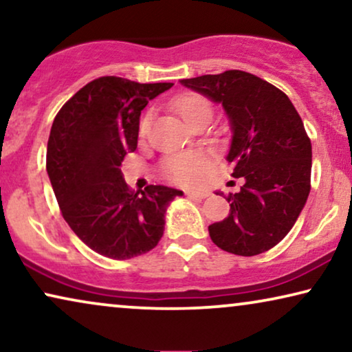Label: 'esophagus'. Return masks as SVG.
<instances>
[{"label":"esophagus","mask_w":352,"mask_h":352,"mask_svg":"<svg viewBox=\"0 0 352 352\" xmlns=\"http://www.w3.org/2000/svg\"><path fill=\"white\" fill-rule=\"evenodd\" d=\"M186 195H187V199L200 200V199H206L210 194L206 190H186Z\"/></svg>","instance_id":"esophagus-1"}]
</instances>
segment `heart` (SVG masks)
Here are the masks:
<instances>
[{
    "label": "heart",
    "instance_id": "1",
    "mask_svg": "<svg viewBox=\"0 0 352 352\" xmlns=\"http://www.w3.org/2000/svg\"><path fill=\"white\" fill-rule=\"evenodd\" d=\"M173 107L177 113L181 115L182 120L189 124L194 123L200 115L210 113L211 107L208 100L197 94H182L173 102ZM152 115L147 113L146 117L141 120V126H139V133L141 136H146L148 128H151ZM208 168V158L200 152H190L182 153V155L170 157L163 165V171L168 179L181 182V184H195L204 177V173Z\"/></svg>",
    "mask_w": 352,
    "mask_h": 352
}]
</instances>
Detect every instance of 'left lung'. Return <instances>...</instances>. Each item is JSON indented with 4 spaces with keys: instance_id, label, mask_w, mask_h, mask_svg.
Here are the masks:
<instances>
[{
    "instance_id": "8db88e82",
    "label": "left lung",
    "mask_w": 352,
    "mask_h": 352,
    "mask_svg": "<svg viewBox=\"0 0 352 352\" xmlns=\"http://www.w3.org/2000/svg\"><path fill=\"white\" fill-rule=\"evenodd\" d=\"M181 85L223 105L232 131L226 160L245 179L228 197V218L208 226L211 240L240 256L267 252L290 232L311 190L312 148L301 117L287 94L242 70Z\"/></svg>"
}]
</instances>
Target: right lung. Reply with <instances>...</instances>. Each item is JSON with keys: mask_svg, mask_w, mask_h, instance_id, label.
Segmentation results:
<instances>
[{"mask_svg": "<svg viewBox=\"0 0 352 352\" xmlns=\"http://www.w3.org/2000/svg\"><path fill=\"white\" fill-rule=\"evenodd\" d=\"M173 83H136L100 76L83 86L56 115L46 171L62 216L81 242L112 259L151 252L165 214L182 190L148 186L131 192L122 162L138 147L139 118L148 100Z\"/></svg>", "mask_w": 352, "mask_h": 352, "instance_id": "add662e5", "label": "right lung"}]
</instances>
